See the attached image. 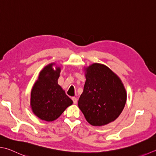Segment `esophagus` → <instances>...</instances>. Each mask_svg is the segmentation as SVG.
Listing matches in <instances>:
<instances>
[{"label": "esophagus", "mask_w": 156, "mask_h": 156, "mask_svg": "<svg viewBox=\"0 0 156 156\" xmlns=\"http://www.w3.org/2000/svg\"><path fill=\"white\" fill-rule=\"evenodd\" d=\"M72 101H73V103H74V104H76V103H77V102H78V99L76 98V97H72Z\"/></svg>", "instance_id": "obj_1"}]
</instances>
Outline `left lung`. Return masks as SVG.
<instances>
[{
    "label": "left lung",
    "mask_w": 156,
    "mask_h": 156,
    "mask_svg": "<svg viewBox=\"0 0 156 156\" xmlns=\"http://www.w3.org/2000/svg\"><path fill=\"white\" fill-rule=\"evenodd\" d=\"M86 78L78 103L86 120L93 126H103L114 121L126 101V90L120 78L99 63L88 67Z\"/></svg>",
    "instance_id": "1"
}]
</instances>
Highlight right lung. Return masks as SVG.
Returning <instances> with one entry per match:
<instances>
[{
    "instance_id": "1",
    "label": "right lung",
    "mask_w": 156,
    "mask_h": 156,
    "mask_svg": "<svg viewBox=\"0 0 156 156\" xmlns=\"http://www.w3.org/2000/svg\"><path fill=\"white\" fill-rule=\"evenodd\" d=\"M52 66L53 63L42 70L33 87L30 101L34 114L47 122L56 120L73 103L57 83L60 68L54 70Z\"/></svg>"
}]
</instances>
